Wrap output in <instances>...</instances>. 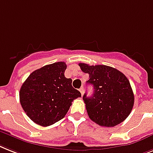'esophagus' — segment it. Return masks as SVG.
Segmentation results:
<instances>
[{"mask_svg":"<svg viewBox=\"0 0 153 153\" xmlns=\"http://www.w3.org/2000/svg\"><path fill=\"white\" fill-rule=\"evenodd\" d=\"M79 91H80L81 94H82V96H83V94H84V88L82 87L79 89Z\"/></svg>","mask_w":153,"mask_h":153,"instance_id":"34e87169","label":"esophagus"}]
</instances>
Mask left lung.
Returning <instances> with one entry per match:
<instances>
[{
    "label": "left lung",
    "mask_w": 153,
    "mask_h": 153,
    "mask_svg": "<svg viewBox=\"0 0 153 153\" xmlns=\"http://www.w3.org/2000/svg\"><path fill=\"white\" fill-rule=\"evenodd\" d=\"M81 70L89 74L86 82L92 84V97L84 94L83 100L89 119L106 127L123 122L131 112L134 96L130 82L125 74L106 65H89L80 63Z\"/></svg>",
    "instance_id": "1"
}]
</instances>
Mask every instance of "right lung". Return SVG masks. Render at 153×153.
I'll return each mask as SVG.
<instances>
[{
	"label": "right lung",
	"instance_id": "add662e5",
	"mask_svg": "<svg viewBox=\"0 0 153 153\" xmlns=\"http://www.w3.org/2000/svg\"><path fill=\"white\" fill-rule=\"evenodd\" d=\"M67 65L56 62L34 71L19 90V100L27 116L42 126L53 125L62 120L71 102L81 97L74 89L71 79L64 76Z\"/></svg>",
	"mask_w": 153,
	"mask_h": 153
}]
</instances>
